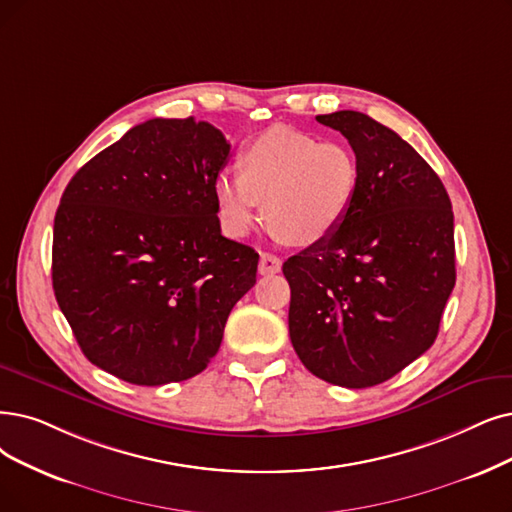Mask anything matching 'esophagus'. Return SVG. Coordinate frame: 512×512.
Listing matches in <instances>:
<instances>
[{
	"label": "esophagus",
	"mask_w": 512,
	"mask_h": 512,
	"mask_svg": "<svg viewBox=\"0 0 512 512\" xmlns=\"http://www.w3.org/2000/svg\"><path fill=\"white\" fill-rule=\"evenodd\" d=\"M279 271H281V258H277L275 254L264 252L260 256V262H258V273L260 275H273V273H279Z\"/></svg>",
	"instance_id": "34e87169"
}]
</instances>
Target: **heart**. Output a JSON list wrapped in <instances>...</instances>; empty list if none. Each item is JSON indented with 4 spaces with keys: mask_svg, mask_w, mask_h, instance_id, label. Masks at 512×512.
Returning a JSON list of instances; mask_svg holds the SVG:
<instances>
[{
    "mask_svg": "<svg viewBox=\"0 0 512 512\" xmlns=\"http://www.w3.org/2000/svg\"><path fill=\"white\" fill-rule=\"evenodd\" d=\"M239 176L220 174L214 199L224 233L248 237L262 212L273 231L296 245L330 239L359 191V163L342 142L285 126L260 132L239 155Z\"/></svg>",
    "mask_w": 512,
    "mask_h": 512,
    "instance_id": "1",
    "label": "heart"
}]
</instances>
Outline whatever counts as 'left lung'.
Segmentation results:
<instances>
[{
  "label": "left lung",
  "mask_w": 512,
  "mask_h": 512,
  "mask_svg": "<svg viewBox=\"0 0 512 512\" xmlns=\"http://www.w3.org/2000/svg\"><path fill=\"white\" fill-rule=\"evenodd\" d=\"M355 151L359 191L340 229L283 262L290 338L306 370L376 386L431 349L456 283L454 212L412 145L359 111L317 115Z\"/></svg>",
  "instance_id": "obj_1"
}]
</instances>
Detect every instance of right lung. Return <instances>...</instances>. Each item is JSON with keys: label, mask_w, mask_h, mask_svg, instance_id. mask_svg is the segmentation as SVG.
Instances as JSON below:
<instances>
[{"label": "right lung", "mask_w": 512, "mask_h": 512, "mask_svg": "<svg viewBox=\"0 0 512 512\" xmlns=\"http://www.w3.org/2000/svg\"><path fill=\"white\" fill-rule=\"evenodd\" d=\"M231 145L208 121L149 119L67 185L52 285L96 367L138 386L197 376L254 288L258 254L222 237L214 182Z\"/></svg>", "instance_id": "1"}]
</instances>
